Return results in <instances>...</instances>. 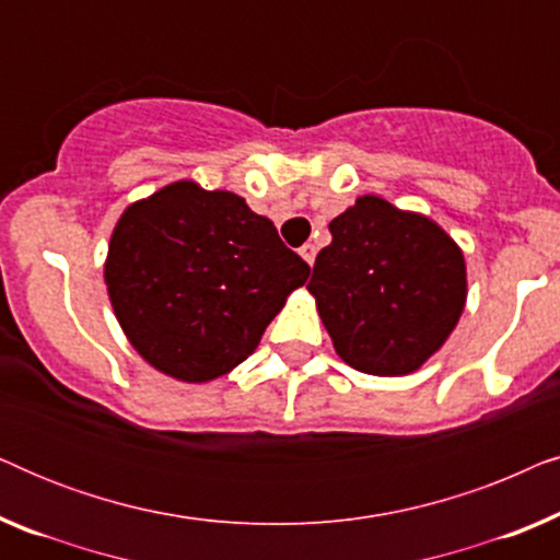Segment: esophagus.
<instances>
[{
  "label": "esophagus",
  "instance_id": "esophagus-1",
  "mask_svg": "<svg viewBox=\"0 0 560 560\" xmlns=\"http://www.w3.org/2000/svg\"><path fill=\"white\" fill-rule=\"evenodd\" d=\"M298 252H301V257L313 267V262H316V247H313V244H303Z\"/></svg>",
  "mask_w": 560,
  "mask_h": 560
}]
</instances>
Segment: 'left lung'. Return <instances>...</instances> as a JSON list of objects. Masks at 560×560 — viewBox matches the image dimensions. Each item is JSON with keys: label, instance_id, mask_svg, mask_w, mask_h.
Wrapping results in <instances>:
<instances>
[{"label": "left lung", "instance_id": "1", "mask_svg": "<svg viewBox=\"0 0 560 560\" xmlns=\"http://www.w3.org/2000/svg\"><path fill=\"white\" fill-rule=\"evenodd\" d=\"M328 232L308 293L336 354L377 377L420 370L464 313L462 247L433 219L380 196H359Z\"/></svg>", "mask_w": 560, "mask_h": 560}]
</instances>
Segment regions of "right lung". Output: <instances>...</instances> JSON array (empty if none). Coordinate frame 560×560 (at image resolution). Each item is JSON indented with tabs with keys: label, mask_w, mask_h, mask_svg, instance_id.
<instances>
[{
	"label": "right lung",
	"mask_w": 560,
	"mask_h": 560,
	"mask_svg": "<svg viewBox=\"0 0 560 560\" xmlns=\"http://www.w3.org/2000/svg\"><path fill=\"white\" fill-rule=\"evenodd\" d=\"M308 275L270 219L196 180L129 203L104 262L114 316L137 354L194 385L242 364Z\"/></svg>",
	"instance_id": "1"
}]
</instances>
